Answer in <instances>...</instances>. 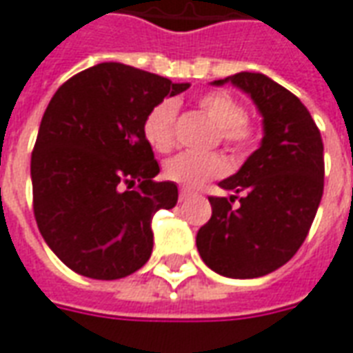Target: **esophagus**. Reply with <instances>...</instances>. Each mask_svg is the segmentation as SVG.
Masks as SVG:
<instances>
[{
  "label": "esophagus",
  "instance_id": "34e87169",
  "mask_svg": "<svg viewBox=\"0 0 353 353\" xmlns=\"http://www.w3.org/2000/svg\"><path fill=\"white\" fill-rule=\"evenodd\" d=\"M192 196H194V192H192V190L182 188V190H181V196H179V199H181V201H186V199H188V197H192Z\"/></svg>",
  "mask_w": 353,
  "mask_h": 353
}]
</instances>
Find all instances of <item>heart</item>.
<instances>
[{
    "label": "heart",
    "instance_id": "b5f03b06",
    "mask_svg": "<svg viewBox=\"0 0 353 353\" xmlns=\"http://www.w3.org/2000/svg\"><path fill=\"white\" fill-rule=\"evenodd\" d=\"M199 108L211 117L221 131V139L234 148H245L252 139V129L245 121V110L239 102L222 91H212L199 99ZM176 104L163 101L150 110L144 119V139L156 152H169L174 144ZM228 169L221 154L182 152L165 163V176L188 188H197L211 179L222 176Z\"/></svg>",
    "mask_w": 353,
    "mask_h": 353
}]
</instances>
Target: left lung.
Here are the masks:
<instances>
[{
  "mask_svg": "<svg viewBox=\"0 0 353 353\" xmlns=\"http://www.w3.org/2000/svg\"><path fill=\"white\" fill-rule=\"evenodd\" d=\"M224 83L251 97L264 134L241 169L219 182L236 196L209 197L212 214L196 245L212 272L252 279L281 268L308 236L323 196V142L306 106L268 76L239 72L212 81Z\"/></svg>",
  "mask_w": 353,
  "mask_h": 353,
  "instance_id": "obj_1",
  "label": "left lung"
}]
</instances>
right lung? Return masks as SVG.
I'll use <instances>...</instances> for the list:
<instances>
[{"label": "right lung", "mask_w": 353, "mask_h": 353, "mask_svg": "<svg viewBox=\"0 0 353 353\" xmlns=\"http://www.w3.org/2000/svg\"><path fill=\"white\" fill-rule=\"evenodd\" d=\"M188 87L101 62L54 92L30 163L34 214L45 243L79 276L119 279L148 262L152 219L176 205L179 188L154 182L159 165L144 119Z\"/></svg>", "instance_id": "add662e5"}]
</instances>
